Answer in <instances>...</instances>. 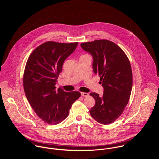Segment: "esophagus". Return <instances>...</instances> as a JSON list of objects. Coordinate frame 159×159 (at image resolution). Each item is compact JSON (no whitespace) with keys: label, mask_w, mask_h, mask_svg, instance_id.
<instances>
[{"label":"esophagus","mask_w":159,"mask_h":159,"mask_svg":"<svg viewBox=\"0 0 159 159\" xmlns=\"http://www.w3.org/2000/svg\"><path fill=\"white\" fill-rule=\"evenodd\" d=\"M81 94L83 97H88L89 96V93H86V92H81Z\"/></svg>","instance_id":"obj_1"}]
</instances>
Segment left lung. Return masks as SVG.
<instances>
[{
  "label": "left lung",
  "instance_id": "8db88e82",
  "mask_svg": "<svg viewBox=\"0 0 159 159\" xmlns=\"http://www.w3.org/2000/svg\"><path fill=\"white\" fill-rule=\"evenodd\" d=\"M81 47L93 57L92 68L100 77L103 94L91 92L95 105L89 111L98 123L108 125L123 113L132 88V71L130 61L123 50L107 40L83 43Z\"/></svg>",
  "mask_w": 159,
  "mask_h": 159
}]
</instances>
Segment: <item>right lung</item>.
<instances>
[{
  "instance_id": "add662e5",
  "label": "right lung",
  "mask_w": 159,
  "mask_h": 159,
  "mask_svg": "<svg viewBox=\"0 0 159 159\" xmlns=\"http://www.w3.org/2000/svg\"><path fill=\"white\" fill-rule=\"evenodd\" d=\"M78 45L48 42L34 49L27 61L23 77L25 94L35 113L48 124L62 122L81 95L78 91L65 92L55 87L64 61Z\"/></svg>"
}]
</instances>
